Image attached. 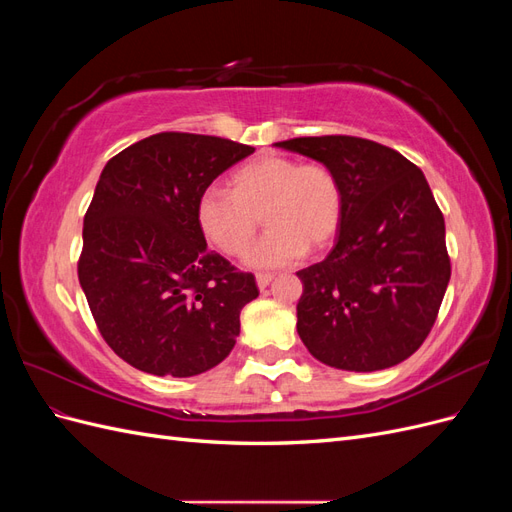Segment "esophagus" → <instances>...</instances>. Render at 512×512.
<instances>
[{
	"mask_svg": "<svg viewBox=\"0 0 512 512\" xmlns=\"http://www.w3.org/2000/svg\"><path fill=\"white\" fill-rule=\"evenodd\" d=\"M271 282H273V275H271V273H258V275H256V284H258L260 290L267 288Z\"/></svg>",
	"mask_w": 512,
	"mask_h": 512,
	"instance_id": "esophagus-1",
	"label": "esophagus"
}]
</instances>
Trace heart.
Instances as JSON below:
<instances>
[{
	"label": "heart",
	"mask_w": 512,
	"mask_h": 512,
	"mask_svg": "<svg viewBox=\"0 0 512 512\" xmlns=\"http://www.w3.org/2000/svg\"><path fill=\"white\" fill-rule=\"evenodd\" d=\"M260 215L269 232L245 262L254 269L286 267L305 254L307 245L320 250L335 237L342 220V188L327 166L265 156L235 170L230 192L205 190L196 207L203 235L226 256L247 252Z\"/></svg>",
	"instance_id": "heart-1"
}]
</instances>
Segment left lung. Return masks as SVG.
<instances>
[{
    "mask_svg": "<svg viewBox=\"0 0 512 512\" xmlns=\"http://www.w3.org/2000/svg\"><path fill=\"white\" fill-rule=\"evenodd\" d=\"M275 147L324 164L342 188L333 250L297 273L301 342L320 363L346 371L406 361L429 335L451 280L444 218L423 170L356 136Z\"/></svg>",
    "mask_w": 512,
    "mask_h": 512,
    "instance_id": "8db88e82",
    "label": "left lung"
}]
</instances>
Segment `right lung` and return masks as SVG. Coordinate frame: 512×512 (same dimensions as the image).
<instances>
[{
	"instance_id": "right-lung-1",
	"label": "right lung",
	"mask_w": 512,
	"mask_h": 512,
	"mask_svg": "<svg viewBox=\"0 0 512 512\" xmlns=\"http://www.w3.org/2000/svg\"><path fill=\"white\" fill-rule=\"evenodd\" d=\"M252 153L228 138L160 132L102 170L79 282L106 344L145 374L198 376L237 344L239 314L258 286L207 250L196 207L213 179Z\"/></svg>"
}]
</instances>
